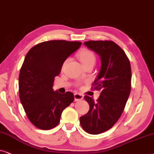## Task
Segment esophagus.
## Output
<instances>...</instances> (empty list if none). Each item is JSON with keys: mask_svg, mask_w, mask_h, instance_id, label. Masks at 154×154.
I'll use <instances>...</instances> for the list:
<instances>
[{"mask_svg": "<svg viewBox=\"0 0 154 154\" xmlns=\"http://www.w3.org/2000/svg\"><path fill=\"white\" fill-rule=\"evenodd\" d=\"M74 98H75V101H80V100H82L84 98V96L81 94L75 93L74 94Z\"/></svg>", "mask_w": 154, "mask_h": 154, "instance_id": "esophagus-1", "label": "esophagus"}]
</instances>
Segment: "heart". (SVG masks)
<instances>
[{"mask_svg":"<svg viewBox=\"0 0 154 154\" xmlns=\"http://www.w3.org/2000/svg\"><path fill=\"white\" fill-rule=\"evenodd\" d=\"M78 58L83 66L89 64H94L96 61L95 55L94 54L92 51L88 50V49H84V50L81 51L78 53ZM67 61V60L65 61V63Z\"/></svg>","mask_w":154,"mask_h":154,"instance_id":"b5f03b06","label":"heart"}]
</instances>
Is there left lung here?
Listing matches in <instances>:
<instances>
[{"label":"left lung","mask_w":154,"mask_h":154,"mask_svg":"<svg viewBox=\"0 0 154 154\" xmlns=\"http://www.w3.org/2000/svg\"><path fill=\"white\" fill-rule=\"evenodd\" d=\"M100 57L101 67L94 81V89L101 90L96 101L85 96L89 110L80 117L83 130L98 134L112 128L123 112L131 90V67L125 53L112 41L84 43Z\"/></svg>","instance_id":"8db88e82"}]
</instances>
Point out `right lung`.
Returning <instances> with one entry per match:
<instances>
[{"label": "right lung", "mask_w": 154, "mask_h": 154, "mask_svg": "<svg viewBox=\"0 0 154 154\" xmlns=\"http://www.w3.org/2000/svg\"><path fill=\"white\" fill-rule=\"evenodd\" d=\"M81 42L53 40L34 46L26 55L19 75L20 99L30 122L50 130L60 122L63 110L74 101L73 94L53 91L54 77Z\"/></svg>", "instance_id": "add662e5"}]
</instances>
